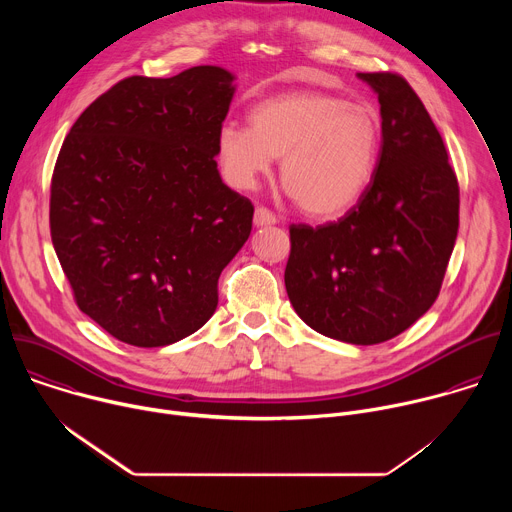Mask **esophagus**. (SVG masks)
Segmentation results:
<instances>
[{
  "mask_svg": "<svg viewBox=\"0 0 512 512\" xmlns=\"http://www.w3.org/2000/svg\"><path fill=\"white\" fill-rule=\"evenodd\" d=\"M253 223H255V227H269V225L277 223V216L269 208L257 206L255 208V216H253Z\"/></svg>",
  "mask_w": 512,
  "mask_h": 512,
  "instance_id": "esophagus-1",
  "label": "esophagus"
}]
</instances>
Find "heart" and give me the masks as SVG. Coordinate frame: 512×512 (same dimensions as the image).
Wrapping results in <instances>:
<instances>
[{
  "instance_id": "obj_1",
  "label": "heart",
  "mask_w": 512,
  "mask_h": 512,
  "mask_svg": "<svg viewBox=\"0 0 512 512\" xmlns=\"http://www.w3.org/2000/svg\"><path fill=\"white\" fill-rule=\"evenodd\" d=\"M381 141L377 115L322 91H289L257 103L249 127L225 123L216 160L225 180L249 190L273 158L287 192L316 218L346 214L371 184Z\"/></svg>"
}]
</instances>
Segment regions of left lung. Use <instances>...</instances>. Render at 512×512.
Instances as JSON below:
<instances>
[{
    "instance_id": "obj_1",
    "label": "left lung",
    "mask_w": 512,
    "mask_h": 512,
    "mask_svg": "<svg viewBox=\"0 0 512 512\" xmlns=\"http://www.w3.org/2000/svg\"><path fill=\"white\" fill-rule=\"evenodd\" d=\"M381 103V150L356 206L336 223L289 227L285 289L316 332L379 344L435 302L456 245L460 188L444 139L395 72H358Z\"/></svg>"
}]
</instances>
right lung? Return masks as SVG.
I'll return each mask as SVG.
<instances>
[{
    "label": "right lung",
    "mask_w": 512,
    "mask_h": 512,
    "mask_svg": "<svg viewBox=\"0 0 512 512\" xmlns=\"http://www.w3.org/2000/svg\"><path fill=\"white\" fill-rule=\"evenodd\" d=\"M221 66L129 77L70 127L50 184V235L77 306L113 338L156 348L202 328L253 204L216 168L235 95Z\"/></svg>",
    "instance_id": "1"
}]
</instances>
